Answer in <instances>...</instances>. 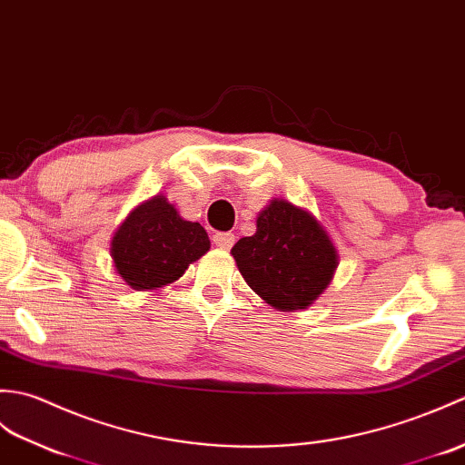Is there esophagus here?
<instances>
[{
  "label": "esophagus",
  "mask_w": 465,
  "mask_h": 465,
  "mask_svg": "<svg viewBox=\"0 0 465 465\" xmlns=\"http://www.w3.org/2000/svg\"><path fill=\"white\" fill-rule=\"evenodd\" d=\"M213 242L219 246V249L229 251L234 244V234L232 232H214L213 234Z\"/></svg>",
  "instance_id": "esophagus-1"
}]
</instances>
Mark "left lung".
Segmentation results:
<instances>
[{
	"instance_id": "1",
	"label": "left lung",
	"mask_w": 465,
	"mask_h": 465,
	"mask_svg": "<svg viewBox=\"0 0 465 465\" xmlns=\"http://www.w3.org/2000/svg\"><path fill=\"white\" fill-rule=\"evenodd\" d=\"M231 254L246 284L282 312L311 306L338 266L322 224L284 199L271 201L256 219V232L236 242Z\"/></svg>"
}]
</instances>
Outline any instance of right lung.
<instances>
[{"instance_id":"right-lung-1","label":"right lung","mask_w":465,"mask_h":465,"mask_svg":"<svg viewBox=\"0 0 465 465\" xmlns=\"http://www.w3.org/2000/svg\"><path fill=\"white\" fill-rule=\"evenodd\" d=\"M209 249L203 226L184 221L163 194L133 209L111 241L115 271L135 291H157L179 281Z\"/></svg>"}]
</instances>
